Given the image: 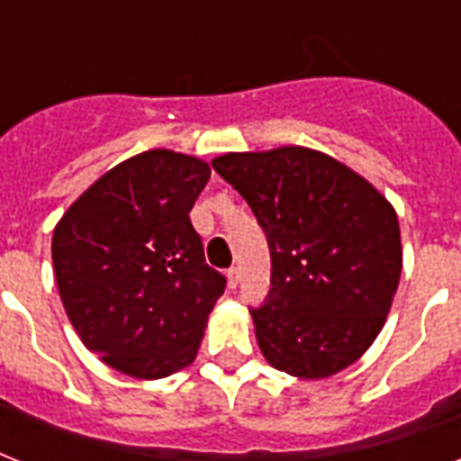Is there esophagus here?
I'll use <instances>...</instances> for the list:
<instances>
[{"instance_id": "1", "label": "esophagus", "mask_w": 461, "mask_h": 461, "mask_svg": "<svg viewBox=\"0 0 461 461\" xmlns=\"http://www.w3.org/2000/svg\"><path fill=\"white\" fill-rule=\"evenodd\" d=\"M239 280H241V275H239V267H230V270H227V285H230V289H237Z\"/></svg>"}]
</instances>
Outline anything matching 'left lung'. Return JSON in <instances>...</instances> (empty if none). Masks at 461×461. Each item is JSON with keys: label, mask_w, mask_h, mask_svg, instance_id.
I'll return each mask as SVG.
<instances>
[{"label": "left lung", "mask_w": 461, "mask_h": 461, "mask_svg": "<svg viewBox=\"0 0 461 461\" xmlns=\"http://www.w3.org/2000/svg\"><path fill=\"white\" fill-rule=\"evenodd\" d=\"M212 167L267 237L270 292L251 308L267 364L303 380L354 364L385 325L400 285L393 205L354 169L311 148L227 153Z\"/></svg>", "instance_id": "8db88e82"}]
</instances>
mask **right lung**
<instances>
[{
	"instance_id": "obj_1",
	"label": "right lung",
	"mask_w": 461,
	"mask_h": 461,
	"mask_svg": "<svg viewBox=\"0 0 461 461\" xmlns=\"http://www.w3.org/2000/svg\"><path fill=\"white\" fill-rule=\"evenodd\" d=\"M208 162L148 150L103 174L52 234L61 303L83 344L133 378L186 368L224 294L205 263L191 208Z\"/></svg>"
}]
</instances>
